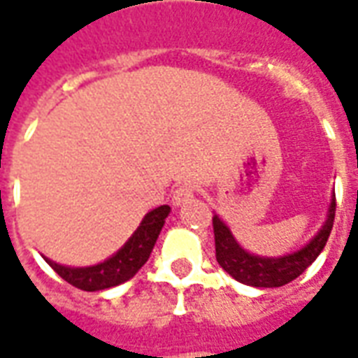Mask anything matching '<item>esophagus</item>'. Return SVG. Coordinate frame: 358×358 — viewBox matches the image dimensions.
<instances>
[{
  "label": "esophagus",
  "instance_id": "esophagus-1",
  "mask_svg": "<svg viewBox=\"0 0 358 358\" xmlns=\"http://www.w3.org/2000/svg\"><path fill=\"white\" fill-rule=\"evenodd\" d=\"M192 197H194V186L192 184H182L172 192V205H176V207L186 205L187 201H192Z\"/></svg>",
  "mask_w": 358,
  "mask_h": 358
}]
</instances>
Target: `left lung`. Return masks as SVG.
<instances>
[{
  "label": "left lung",
  "mask_w": 358,
  "mask_h": 358,
  "mask_svg": "<svg viewBox=\"0 0 358 358\" xmlns=\"http://www.w3.org/2000/svg\"><path fill=\"white\" fill-rule=\"evenodd\" d=\"M334 217H336V195H331L324 224L320 226V230L316 232L315 238L308 241L307 245L282 257H261L255 255V253H249L241 248L224 220L215 215L213 217V230H215L217 261L234 280H238L245 285L280 287V285L289 284L292 280L301 276L310 264L315 263L316 257L322 253L324 245L330 238Z\"/></svg>",
  "instance_id": "obj_1"
}]
</instances>
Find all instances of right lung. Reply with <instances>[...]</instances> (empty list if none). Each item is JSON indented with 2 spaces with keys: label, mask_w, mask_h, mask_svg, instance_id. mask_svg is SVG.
Wrapping results in <instances>:
<instances>
[{
  "label": "right lung",
  "mask_w": 358,
  "mask_h": 358,
  "mask_svg": "<svg viewBox=\"0 0 358 358\" xmlns=\"http://www.w3.org/2000/svg\"><path fill=\"white\" fill-rule=\"evenodd\" d=\"M169 213H171L169 205H161L157 209L149 210L124 245L107 261L94 264V266H65V264L51 261L48 257L43 259L65 282L84 292H101V289L124 284L126 280H130L148 263Z\"/></svg>",
  "instance_id": "1"
}]
</instances>
